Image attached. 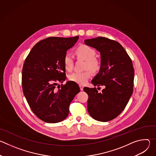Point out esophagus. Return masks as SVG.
<instances>
[{
  "label": "esophagus",
  "instance_id": "1",
  "mask_svg": "<svg viewBox=\"0 0 156 156\" xmlns=\"http://www.w3.org/2000/svg\"><path fill=\"white\" fill-rule=\"evenodd\" d=\"M80 90L81 91H83V88H84V87H83V85H80Z\"/></svg>",
  "mask_w": 156,
  "mask_h": 156
}]
</instances>
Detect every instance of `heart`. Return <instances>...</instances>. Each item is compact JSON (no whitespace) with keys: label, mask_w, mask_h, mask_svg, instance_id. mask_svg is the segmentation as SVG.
<instances>
[{"label":"heart","mask_w":156,"mask_h":156,"mask_svg":"<svg viewBox=\"0 0 156 156\" xmlns=\"http://www.w3.org/2000/svg\"><path fill=\"white\" fill-rule=\"evenodd\" d=\"M75 52L78 57L86 60V69H90L93 72H97L100 70L101 62L95 57L96 53L94 49L84 44H81L76 48ZM63 63L66 70L70 72L73 70V58L70 54L66 53L65 54L63 58ZM91 76V72L89 70H86L82 72H73L69 75V79L70 81L80 84H84L87 83Z\"/></svg>","instance_id":"obj_1"}]
</instances>
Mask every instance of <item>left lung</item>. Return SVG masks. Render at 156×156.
I'll return each instance as SVG.
<instances>
[{"instance_id":"1","label":"left lung","mask_w":156,"mask_h":156,"mask_svg":"<svg viewBox=\"0 0 156 156\" xmlns=\"http://www.w3.org/2000/svg\"><path fill=\"white\" fill-rule=\"evenodd\" d=\"M84 43L101 54V68L91 83L94 86H105L101 93L96 87L84 88L89 97L87 111L98 121L112 120L124 110L132 95V61L121 44L114 40L98 37L86 39Z\"/></svg>"}]
</instances>
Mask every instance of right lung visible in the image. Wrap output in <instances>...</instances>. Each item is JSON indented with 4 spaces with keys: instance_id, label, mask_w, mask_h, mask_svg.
<instances>
[{
    "instance_id": "obj_1",
    "label": "right lung",
    "mask_w": 156,
    "mask_h": 156,
    "mask_svg": "<svg viewBox=\"0 0 156 156\" xmlns=\"http://www.w3.org/2000/svg\"><path fill=\"white\" fill-rule=\"evenodd\" d=\"M79 39L49 37L36 44L22 69V87L34 114L50 123L60 122L69 114V105L80 91L78 85L66 79L63 58Z\"/></svg>"
}]
</instances>
